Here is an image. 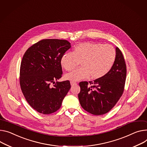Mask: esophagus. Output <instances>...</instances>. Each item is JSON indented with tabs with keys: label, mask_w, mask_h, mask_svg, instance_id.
Listing matches in <instances>:
<instances>
[{
	"label": "esophagus",
	"mask_w": 147,
	"mask_h": 147,
	"mask_svg": "<svg viewBox=\"0 0 147 147\" xmlns=\"http://www.w3.org/2000/svg\"><path fill=\"white\" fill-rule=\"evenodd\" d=\"M71 85L72 86H74V85H77V83H76V82H72V81H71Z\"/></svg>",
	"instance_id": "34e87169"
}]
</instances>
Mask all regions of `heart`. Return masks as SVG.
<instances>
[{"label": "heart", "instance_id": "1", "mask_svg": "<svg viewBox=\"0 0 147 147\" xmlns=\"http://www.w3.org/2000/svg\"><path fill=\"white\" fill-rule=\"evenodd\" d=\"M116 51L110 45L95 42H84L75 47L73 52L64 53L60 63L63 68L71 71L81 61L80 68L75 69L65 75L67 80L78 81L91 75L96 80L104 76L111 70L116 59Z\"/></svg>", "mask_w": 147, "mask_h": 147}]
</instances>
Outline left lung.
<instances>
[{"mask_svg": "<svg viewBox=\"0 0 147 147\" xmlns=\"http://www.w3.org/2000/svg\"><path fill=\"white\" fill-rule=\"evenodd\" d=\"M116 59L111 70L102 78L80 82L78 98L81 107L95 115H104L114 107L121 97L127 76V66L121 50L116 48Z\"/></svg>", "mask_w": 147, "mask_h": 147, "instance_id": "8db88e82", "label": "left lung"}]
</instances>
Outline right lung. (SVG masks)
<instances>
[{"instance_id": "obj_1", "label": "right lung", "mask_w": 147, "mask_h": 147, "mask_svg": "<svg viewBox=\"0 0 147 147\" xmlns=\"http://www.w3.org/2000/svg\"><path fill=\"white\" fill-rule=\"evenodd\" d=\"M71 48L63 39H45L25 52L20 64V86L30 106L47 115L58 111L71 88L69 81L56 82L62 77L61 56ZM55 84L53 87L50 85Z\"/></svg>"}]
</instances>
